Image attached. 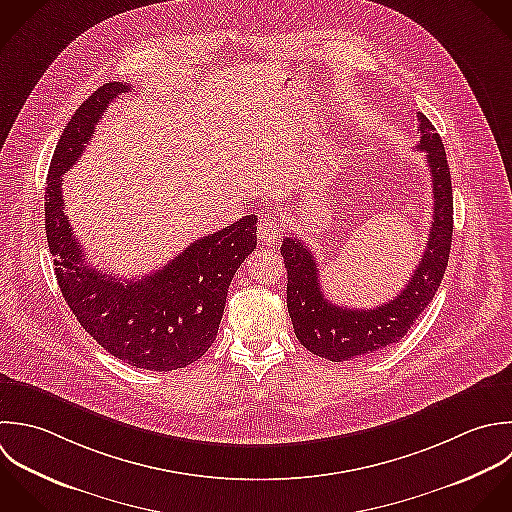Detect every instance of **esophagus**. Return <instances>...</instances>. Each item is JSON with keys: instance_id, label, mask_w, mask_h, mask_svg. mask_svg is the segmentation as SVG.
Segmentation results:
<instances>
[{"instance_id": "esophagus-1", "label": "esophagus", "mask_w": 512, "mask_h": 512, "mask_svg": "<svg viewBox=\"0 0 512 512\" xmlns=\"http://www.w3.org/2000/svg\"><path fill=\"white\" fill-rule=\"evenodd\" d=\"M281 233H283L281 223H279L275 217H265V219H261V223H259V227H257L259 241L265 243V245L277 243V239L281 237Z\"/></svg>"}]
</instances>
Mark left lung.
<instances>
[{"instance_id": "obj_1", "label": "left lung", "mask_w": 512, "mask_h": 512, "mask_svg": "<svg viewBox=\"0 0 512 512\" xmlns=\"http://www.w3.org/2000/svg\"><path fill=\"white\" fill-rule=\"evenodd\" d=\"M421 141L433 179V223L425 253L405 289L375 309L333 305L321 291L315 255L297 237H285L281 255L287 267V309L299 343L317 357L343 363L399 343L433 301L451 253L453 187L443 139L433 123L417 113Z\"/></svg>"}]
</instances>
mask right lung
<instances>
[{
  "label": "right lung",
  "mask_w": 512,
  "mask_h": 512,
  "mask_svg": "<svg viewBox=\"0 0 512 512\" xmlns=\"http://www.w3.org/2000/svg\"><path fill=\"white\" fill-rule=\"evenodd\" d=\"M125 91L121 81L101 85L65 125L47 171L45 235L59 289L81 327L115 359L163 373L191 365L213 345L231 279L257 247V217L197 239L143 279L119 281L89 267L63 213L61 175Z\"/></svg>",
  "instance_id": "1"
}]
</instances>
